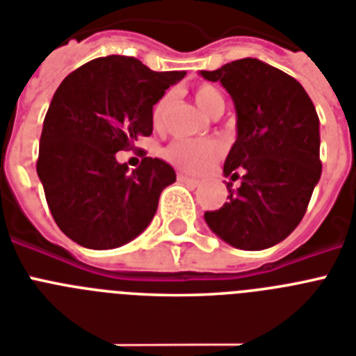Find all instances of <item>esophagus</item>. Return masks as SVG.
Instances as JSON below:
<instances>
[{
	"instance_id": "1",
	"label": "esophagus",
	"mask_w": 356,
	"mask_h": 356,
	"mask_svg": "<svg viewBox=\"0 0 356 356\" xmlns=\"http://www.w3.org/2000/svg\"><path fill=\"white\" fill-rule=\"evenodd\" d=\"M177 179H179V181H181V183L188 184V186H192V188L199 186V181H197V179H193V177H188L186 173H179V175H177Z\"/></svg>"
}]
</instances>
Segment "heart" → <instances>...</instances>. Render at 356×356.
<instances>
[{
    "label": "heart",
    "instance_id": "obj_1",
    "mask_svg": "<svg viewBox=\"0 0 356 356\" xmlns=\"http://www.w3.org/2000/svg\"><path fill=\"white\" fill-rule=\"evenodd\" d=\"M197 108L212 117L213 113L223 111L225 97L213 86H199L193 93ZM170 95H164L155 102L152 109V122L155 128H161L168 111ZM223 153V148L213 140H175L164 149V159L172 163L175 168L188 173H201L212 166Z\"/></svg>",
    "mask_w": 356,
    "mask_h": 356
}]
</instances>
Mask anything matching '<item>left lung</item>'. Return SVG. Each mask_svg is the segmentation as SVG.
I'll return each instance as SVG.
<instances>
[{
  "label": "left lung",
  "instance_id": "8db88e82",
  "mask_svg": "<svg viewBox=\"0 0 356 356\" xmlns=\"http://www.w3.org/2000/svg\"><path fill=\"white\" fill-rule=\"evenodd\" d=\"M227 89L236 109V143L225 177L228 201L204 221L225 243L263 250L287 238L302 221L318 184L320 120L302 83L258 58L201 71Z\"/></svg>",
  "mask_w": 356,
  "mask_h": 356
}]
</instances>
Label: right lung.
<instances>
[{"instance_id": "right-lung-1", "label": "right lung", "mask_w": 356, "mask_h": 356, "mask_svg": "<svg viewBox=\"0 0 356 356\" xmlns=\"http://www.w3.org/2000/svg\"><path fill=\"white\" fill-rule=\"evenodd\" d=\"M184 74L157 73L137 58L111 54L83 63L60 83L43 120L36 172L54 221L74 243L122 247L152 223L175 172L152 157L128 172L117 152L152 135L153 106Z\"/></svg>"}]
</instances>
